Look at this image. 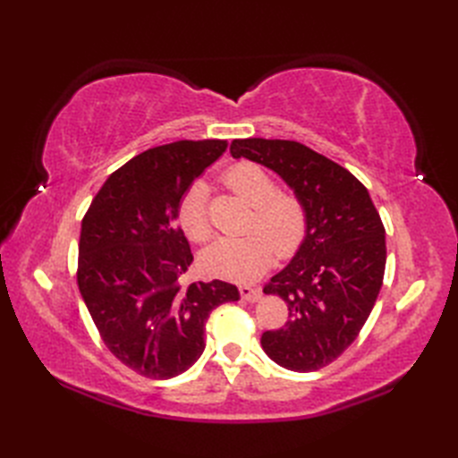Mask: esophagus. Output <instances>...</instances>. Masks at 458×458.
I'll list each match as a JSON object with an SVG mask.
<instances>
[{
	"label": "esophagus",
	"instance_id": "1",
	"mask_svg": "<svg viewBox=\"0 0 458 458\" xmlns=\"http://www.w3.org/2000/svg\"><path fill=\"white\" fill-rule=\"evenodd\" d=\"M241 296L246 301H258L261 296V290L259 288H252V286H241Z\"/></svg>",
	"mask_w": 458,
	"mask_h": 458
}]
</instances>
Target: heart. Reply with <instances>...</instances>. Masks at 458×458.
<instances>
[{
	"instance_id": "obj_1",
	"label": "heart",
	"mask_w": 458,
	"mask_h": 458,
	"mask_svg": "<svg viewBox=\"0 0 458 458\" xmlns=\"http://www.w3.org/2000/svg\"><path fill=\"white\" fill-rule=\"evenodd\" d=\"M225 185L254 206L252 229L244 237H221L202 256L208 271L231 281H252L266 271L275 250L290 254L300 244L306 229V216L300 200L290 192L276 191L271 174L256 162H237L224 175ZM208 187L195 183L179 204V224L191 241L210 239ZM261 230V233L257 231Z\"/></svg>"
}]
</instances>
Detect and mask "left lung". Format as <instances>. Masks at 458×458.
Returning <instances> with one entry per match:
<instances>
[{
    "instance_id": "obj_1",
    "label": "left lung",
    "mask_w": 458,
    "mask_h": 458,
    "mask_svg": "<svg viewBox=\"0 0 458 458\" xmlns=\"http://www.w3.org/2000/svg\"><path fill=\"white\" fill-rule=\"evenodd\" d=\"M233 158L266 165L293 189L306 216L294 258L263 288L286 301L288 321L261 335L276 365L311 372L350 348L378 298L386 231L369 191L340 164L284 140H234Z\"/></svg>"
}]
</instances>
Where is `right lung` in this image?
I'll return each mask as SVG.
<instances>
[{"instance_id":"add662e5","label":"right lung","mask_w":458,"mask_h":458,"mask_svg":"<svg viewBox=\"0 0 458 458\" xmlns=\"http://www.w3.org/2000/svg\"><path fill=\"white\" fill-rule=\"evenodd\" d=\"M227 141H175L148 148L110 175L81 221L78 288L110 353L152 380L199 361L212 310L241 298L224 281L179 284L192 263L177 225L192 182Z\"/></svg>"}]
</instances>
